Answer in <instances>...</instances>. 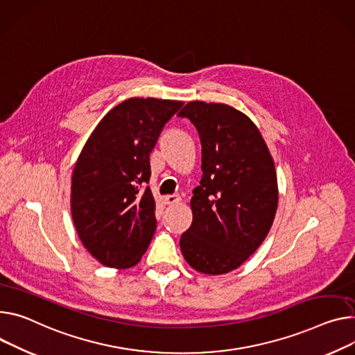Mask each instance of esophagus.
I'll return each instance as SVG.
<instances>
[{"mask_svg":"<svg viewBox=\"0 0 355 355\" xmlns=\"http://www.w3.org/2000/svg\"><path fill=\"white\" fill-rule=\"evenodd\" d=\"M165 202H166V205H169V206L176 205V203L180 202V196H179V195H168V196H165Z\"/></svg>","mask_w":355,"mask_h":355,"instance_id":"34e87169","label":"esophagus"}]
</instances>
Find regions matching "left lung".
I'll return each instance as SVG.
<instances>
[{
	"instance_id": "8db88e82",
	"label": "left lung",
	"mask_w": 355,
	"mask_h": 355,
	"mask_svg": "<svg viewBox=\"0 0 355 355\" xmlns=\"http://www.w3.org/2000/svg\"><path fill=\"white\" fill-rule=\"evenodd\" d=\"M178 116L199 133L203 172L180 250L195 270L225 275L257 250L275 220V162L256 125L229 105L189 102Z\"/></svg>"
}]
</instances>
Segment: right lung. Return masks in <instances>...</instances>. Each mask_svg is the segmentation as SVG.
<instances>
[{"label": "right lung", "mask_w": 355, "mask_h": 355, "mask_svg": "<svg viewBox=\"0 0 355 355\" xmlns=\"http://www.w3.org/2000/svg\"><path fill=\"white\" fill-rule=\"evenodd\" d=\"M179 101L130 98L109 111L72 173L71 211L85 249L107 267L128 268L156 230L149 156Z\"/></svg>", "instance_id": "obj_1"}]
</instances>
